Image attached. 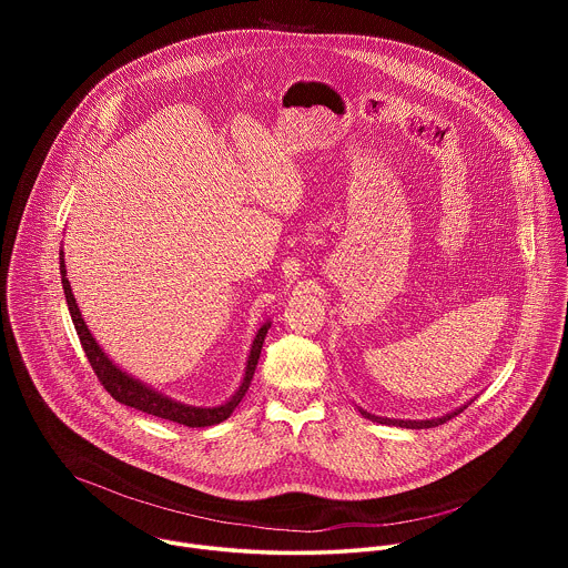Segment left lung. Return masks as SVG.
<instances>
[{
	"mask_svg": "<svg viewBox=\"0 0 568 568\" xmlns=\"http://www.w3.org/2000/svg\"><path fill=\"white\" fill-rule=\"evenodd\" d=\"M463 409H465V407H463ZM463 409H458V412H454V414H447V416H443V418L420 420V423H416V420H386V418H377V416L366 414V412H362V416H366V418H368V420H373V423H382V425H397V427H407V429H427V427H438V425H443V423L452 420V418H454V416H458Z\"/></svg>",
	"mask_w": 568,
	"mask_h": 568,
	"instance_id": "obj_1",
	"label": "left lung"
}]
</instances>
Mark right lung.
<instances>
[{
    "label": "right lung",
    "instance_id": "obj_1",
    "mask_svg": "<svg viewBox=\"0 0 568 568\" xmlns=\"http://www.w3.org/2000/svg\"><path fill=\"white\" fill-rule=\"evenodd\" d=\"M60 272H62V287H64V296H67V305H69V314H71V321L75 326V333H78V339H80V346H83L88 359H90V366L92 371L97 373L99 382L103 384V388L121 404H128V407H134L143 414H150V416H156V418H164V420H173V423H180L184 427H211V425H217L222 420H226L233 409L240 404L242 395L247 393L250 384H252V377H254V371H256V364H258V357H261V348H263V342H265V335H267V328L270 326H263L252 344V353H250V362H247V373H245V379H242V386L237 388V393L224 402L222 407H213V409H200V407H186V404H180L166 395H161L148 386H143L141 382L128 377L123 371H119L110 359L108 355L99 348V344L94 342V337L90 335L88 326L83 316H80L78 312V305H75V298L71 294V285L69 281L64 278V263L60 258Z\"/></svg>",
    "mask_w": 568,
    "mask_h": 568
}]
</instances>
